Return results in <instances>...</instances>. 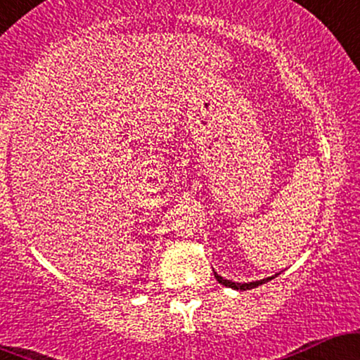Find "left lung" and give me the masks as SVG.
<instances>
[{
    "label": "left lung",
    "instance_id": "1",
    "mask_svg": "<svg viewBox=\"0 0 360 360\" xmlns=\"http://www.w3.org/2000/svg\"><path fill=\"white\" fill-rule=\"evenodd\" d=\"M214 278H217V281L220 284H223V286H229V288H233V289H242V291H245V289H254L260 286V284L267 283V281L274 279V278H267V279H260V281H255V283H232V281H226L223 279L221 276H218L217 272H214Z\"/></svg>",
    "mask_w": 360,
    "mask_h": 360
}]
</instances>
